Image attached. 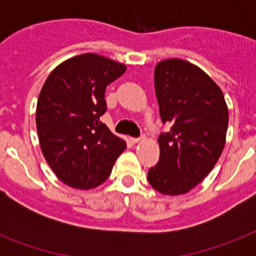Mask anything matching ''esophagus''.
<instances>
[{
  "label": "esophagus",
  "mask_w": 256,
  "mask_h": 256,
  "mask_svg": "<svg viewBox=\"0 0 256 256\" xmlns=\"http://www.w3.org/2000/svg\"><path fill=\"white\" fill-rule=\"evenodd\" d=\"M140 140H142V136H132V144H136V142H140Z\"/></svg>",
  "instance_id": "1"
}]
</instances>
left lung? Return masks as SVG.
<instances>
[{
    "instance_id": "obj_1",
    "label": "left lung",
    "mask_w": 256,
    "mask_h": 256,
    "mask_svg": "<svg viewBox=\"0 0 256 256\" xmlns=\"http://www.w3.org/2000/svg\"><path fill=\"white\" fill-rule=\"evenodd\" d=\"M154 86L164 124L160 160L148 179L160 194H186L208 175L222 154L228 110L222 90L203 70L172 58L160 61Z\"/></svg>"
}]
</instances>
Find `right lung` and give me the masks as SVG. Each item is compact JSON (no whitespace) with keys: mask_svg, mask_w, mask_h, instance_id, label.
<instances>
[{"mask_svg":"<svg viewBox=\"0 0 256 256\" xmlns=\"http://www.w3.org/2000/svg\"><path fill=\"white\" fill-rule=\"evenodd\" d=\"M126 66L96 54L62 62L40 92L36 112L46 162L62 182L88 190L108 178L126 142L100 122L108 106L104 90Z\"/></svg>","mask_w":256,"mask_h":256,"instance_id":"add662e5","label":"right lung"}]
</instances>
